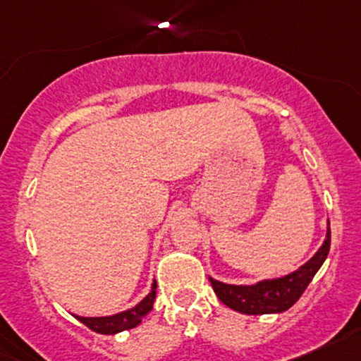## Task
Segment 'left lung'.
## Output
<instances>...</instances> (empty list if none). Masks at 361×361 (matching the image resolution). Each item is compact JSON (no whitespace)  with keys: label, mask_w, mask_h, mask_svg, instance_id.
Masks as SVG:
<instances>
[{"label":"left lung","mask_w":361,"mask_h":361,"mask_svg":"<svg viewBox=\"0 0 361 361\" xmlns=\"http://www.w3.org/2000/svg\"><path fill=\"white\" fill-rule=\"evenodd\" d=\"M329 248H331V228L327 224V235L322 247L317 253L303 264L298 271L291 274L277 277V279H264L250 286H236V284H226L221 281L209 277L212 290L217 298L226 307L247 315H264V314H281L293 307L307 290L310 281L314 279L324 260L327 259Z\"/></svg>","instance_id":"1"}]
</instances>
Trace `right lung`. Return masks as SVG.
I'll return each mask as SVG.
<instances>
[{"instance_id": "obj_1", "label": "right lung", "mask_w": 361, "mask_h": 361, "mask_svg": "<svg viewBox=\"0 0 361 361\" xmlns=\"http://www.w3.org/2000/svg\"><path fill=\"white\" fill-rule=\"evenodd\" d=\"M156 290L157 283L154 281L152 290L140 303H137L135 307L130 308V310L120 312V314H114L109 317H80L75 315V319L80 320L82 324H85L87 327L92 329L94 332L99 334H118V332L126 331V329L137 327L142 322L145 315L152 310L154 300H156Z\"/></svg>"}]
</instances>
